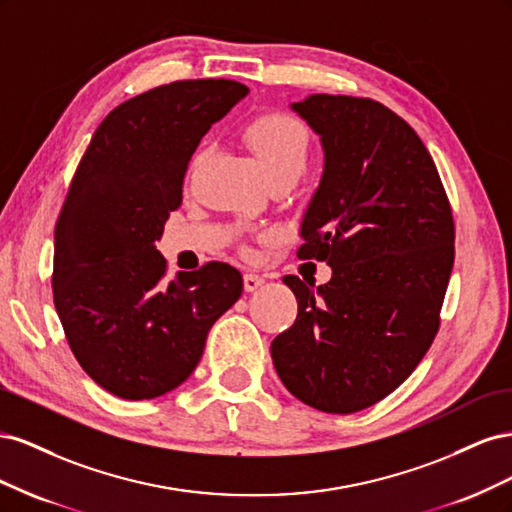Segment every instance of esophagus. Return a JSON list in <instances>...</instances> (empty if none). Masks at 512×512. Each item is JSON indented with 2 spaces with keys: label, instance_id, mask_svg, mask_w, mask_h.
Listing matches in <instances>:
<instances>
[{
  "label": "esophagus",
  "instance_id": "obj_1",
  "mask_svg": "<svg viewBox=\"0 0 512 512\" xmlns=\"http://www.w3.org/2000/svg\"><path fill=\"white\" fill-rule=\"evenodd\" d=\"M262 284H265V280H262V275H256V273H245L243 275V288L247 292H254L256 288H260Z\"/></svg>",
  "mask_w": 512,
  "mask_h": 512
}]
</instances>
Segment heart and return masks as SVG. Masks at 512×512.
I'll return each mask as SVG.
<instances>
[{"mask_svg": "<svg viewBox=\"0 0 512 512\" xmlns=\"http://www.w3.org/2000/svg\"><path fill=\"white\" fill-rule=\"evenodd\" d=\"M245 143L267 173L269 183L275 179L297 181L309 162V136L297 119L282 113H265L243 128ZM205 153L198 151L188 168V179H194Z\"/></svg>", "mask_w": 512, "mask_h": 512, "instance_id": "heart-1", "label": "heart"}]
</instances>
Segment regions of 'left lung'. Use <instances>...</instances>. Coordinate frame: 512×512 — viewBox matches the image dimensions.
I'll return each instance as SVG.
<instances>
[{
  "instance_id": "obj_1",
  "label": "left lung",
  "mask_w": 512,
  "mask_h": 512,
  "mask_svg": "<svg viewBox=\"0 0 512 512\" xmlns=\"http://www.w3.org/2000/svg\"><path fill=\"white\" fill-rule=\"evenodd\" d=\"M290 108L320 136L324 170L297 256L327 262V284L286 275L299 314L277 335V376L303 404L352 414L421 363L440 327L455 224L418 134L369 98L314 94Z\"/></svg>"
}]
</instances>
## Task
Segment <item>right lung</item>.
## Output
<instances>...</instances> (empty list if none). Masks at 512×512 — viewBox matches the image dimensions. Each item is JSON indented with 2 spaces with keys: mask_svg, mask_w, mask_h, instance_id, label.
<instances>
[{
  "mask_svg": "<svg viewBox=\"0 0 512 512\" xmlns=\"http://www.w3.org/2000/svg\"><path fill=\"white\" fill-rule=\"evenodd\" d=\"M247 91L226 79L149 89L106 115L76 168L55 226L53 301L76 361L121 399L188 380L213 322L241 297L226 262L164 280L156 241L200 138Z\"/></svg>",
  "mask_w": 512,
  "mask_h": 512,
  "instance_id": "right-lung-1",
  "label": "right lung"
}]
</instances>
